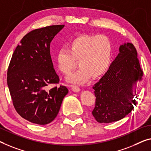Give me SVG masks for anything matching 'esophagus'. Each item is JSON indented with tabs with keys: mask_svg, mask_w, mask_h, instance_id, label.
Here are the masks:
<instances>
[{
	"mask_svg": "<svg viewBox=\"0 0 151 151\" xmlns=\"http://www.w3.org/2000/svg\"><path fill=\"white\" fill-rule=\"evenodd\" d=\"M71 88H72V90L75 92H78L81 91L80 87H78L77 85H71Z\"/></svg>",
	"mask_w": 151,
	"mask_h": 151,
	"instance_id": "34e87169",
	"label": "esophagus"
}]
</instances>
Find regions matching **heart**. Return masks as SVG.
<instances>
[{"label":"heart","mask_w":151,"mask_h":151,"mask_svg":"<svg viewBox=\"0 0 151 151\" xmlns=\"http://www.w3.org/2000/svg\"><path fill=\"white\" fill-rule=\"evenodd\" d=\"M113 45L111 40L104 35H83L68 42L67 48H61L55 60L59 70L68 75L78 60L80 67L69 76L68 81L84 84L92 77L102 76L111 64Z\"/></svg>","instance_id":"1"}]
</instances>
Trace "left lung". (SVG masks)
I'll return each mask as SVG.
<instances>
[{
    "label": "left lung",
    "mask_w": 151,
    "mask_h": 151,
    "mask_svg": "<svg viewBox=\"0 0 151 151\" xmlns=\"http://www.w3.org/2000/svg\"><path fill=\"white\" fill-rule=\"evenodd\" d=\"M142 76L134 45H121L109 69L93 87L96 98L92 114L98 123L114 122L134 110L138 96L136 87Z\"/></svg>",
    "instance_id": "left-lung-1"
}]
</instances>
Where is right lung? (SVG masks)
<instances>
[{"label": "right lung", "instance_id": "1", "mask_svg": "<svg viewBox=\"0 0 151 151\" xmlns=\"http://www.w3.org/2000/svg\"><path fill=\"white\" fill-rule=\"evenodd\" d=\"M64 25L35 29L26 35L15 49L7 71V85L17 113L31 123L46 125L57 116L62 100L68 93L58 84L50 43Z\"/></svg>", "mask_w": 151, "mask_h": 151}]
</instances>
